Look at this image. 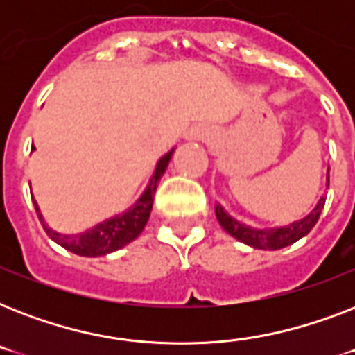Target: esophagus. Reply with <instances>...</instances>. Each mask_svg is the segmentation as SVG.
I'll use <instances>...</instances> for the list:
<instances>
[{
  "mask_svg": "<svg viewBox=\"0 0 355 355\" xmlns=\"http://www.w3.org/2000/svg\"><path fill=\"white\" fill-rule=\"evenodd\" d=\"M206 132H208V130H206V128H205V125H197V127L191 128V132H189V138H191V139H200V138H205Z\"/></svg>",
  "mask_w": 355,
  "mask_h": 355,
  "instance_id": "obj_1",
  "label": "esophagus"
}]
</instances>
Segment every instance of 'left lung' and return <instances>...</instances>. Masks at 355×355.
<instances>
[{"label":"left lung","mask_w":355,"mask_h":355,"mask_svg":"<svg viewBox=\"0 0 355 355\" xmlns=\"http://www.w3.org/2000/svg\"><path fill=\"white\" fill-rule=\"evenodd\" d=\"M330 184V169L326 175V186ZM326 197H320L317 206L309 211L308 216L293 221L286 227H272V228H254L248 227L245 223H239L234 219L232 216H228L227 210L223 208L219 202L216 205V217L219 225L232 237H236L237 241L245 243L248 247L259 248V250H278V248L289 247L295 241H298L300 237L308 236L311 232V228L317 225L320 217V211L324 208Z\"/></svg>","instance_id":"left-lung-1"}]
</instances>
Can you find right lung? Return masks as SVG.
I'll use <instances>...</instances> for the list:
<instances>
[{"mask_svg":"<svg viewBox=\"0 0 355 355\" xmlns=\"http://www.w3.org/2000/svg\"><path fill=\"white\" fill-rule=\"evenodd\" d=\"M173 153H175V147L156 162L155 173H153L147 188L144 189V193L139 195V199L128 210L97 223L96 227L88 228L85 232L60 234L57 230H53L51 227H47L46 221H44V216L40 214V208H38L35 197H33V205H35V210L38 214V219H40L46 234L66 250L77 254V256H86V258L107 256V254L116 252V250L123 248L130 241H134L141 234L147 221H149L156 188H158L162 175L166 173L167 166H169Z\"/></svg>","mask_w":355,"mask_h":355,"instance_id":"right-lung-1","label":"right lung"}]
</instances>
